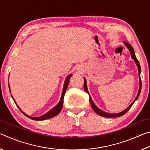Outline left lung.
Returning <instances> with one entry per match:
<instances>
[{"label":"left lung","mask_w":150,"mask_h":150,"mask_svg":"<svg viewBox=\"0 0 150 150\" xmlns=\"http://www.w3.org/2000/svg\"><path fill=\"white\" fill-rule=\"evenodd\" d=\"M124 44H125L126 46L128 47V49L129 50L130 52V54H131V57L132 59L134 60V62L136 63V65L137 67H138V74H139V91H138V95H137L136 97L135 98V100H134L132 103L131 105L128 106V108H126L125 110H123L122 112H120L119 113H116V114H110V113H108V112H104L103 110H101L100 109L98 108V107H96V106L94 104L93 101L92 100V98H91V96L89 95V100H90V103H91V107L93 109V110L95 112L96 114H98V115H100L101 116H103V117H107V118H115V117H118V116H122L124 115V114H126L128 110L130 109L132 106L133 105V104L134 103V102L138 99V97H139V94H140L141 92V89H142V81H141V79H140V73H141V68H140V65H139V63L138 62V60L136 59V57L135 55V53H134V51L133 47H132V45L130 44H129L128 43H127L126 42H124ZM84 89L85 91V92H87L88 95H89V93H88V89H87V81H86V79L84 78Z\"/></svg>","instance_id":"1"}]
</instances>
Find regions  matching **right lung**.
I'll list each match as a JSON object with an SVG mask.
<instances>
[{
    "instance_id": "right-lung-1",
    "label": "right lung",
    "mask_w": 150,
    "mask_h": 150,
    "mask_svg": "<svg viewBox=\"0 0 150 150\" xmlns=\"http://www.w3.org/2000/svg\"><path fill=\"white\" fill-rule=\"evenodd\" d=\"M72 76V74H70L67 76V77L66 78V80L65 81V83H64V86H63V91H62V97H61V99L59 100V103L57 104V105L55 106V107L53 108L52 110H50V111H48L47 113H45V115H42L41 116H38V117H32V116H30L28 115H26V113H24V112H22L21 109L19 108V106L17 105V104L15 102V100L14 99L13 96L12 95V97L13 98V100L14 101L15 104H16V106H18V108L20 109V110H21V112H22L23 115H24L26 116H27L28 118H29L30 119H32V120H46V119H49L51 118H53L56 115H57L58 114H59L61 110H62V107H63V98H64V95H65V91L67 90L68 85H69V80H70V78ZM9 86V91L10 92H11V88H10V85Z\"/></svg>"
}]
</instances>
